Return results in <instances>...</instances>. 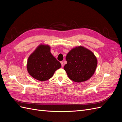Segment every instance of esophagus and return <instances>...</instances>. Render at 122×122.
<instances>
[{
	"instance_id": "34e87169",
	"label": "esophagus",
	"mask_w": 122,
	"mask_h": 122,
	"mask_svg": "<svg viewBox=\"0 0 122 122\" xmlns=\"http://www.w3.org/2000/svg\"><path fill=\"white\" fill-rule=\"evenodd\" d=\"M61 65L62 67H63V66H64V62L61 61Z\"/></svg>"
}]
</instances>
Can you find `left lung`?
Masks as SVG:
<instances>
[{
    "label": "left lung",
    "instance_id": "obj_1",
    "mask_svg": "<svg viewBox=\"0 0 122 122\" xmlns=\"http://www.w3.org/2000/svg\"><path fill=\"white\" fill-rule=\"evenodd\" d=\"M66 60L67 64L64 69L69 78L76 82L89 79L97 68V60L94 54L81 46L70 50Z\"/></svg>",
    "mask_w": 122,
    "mask_h": 122
}]
</instances>
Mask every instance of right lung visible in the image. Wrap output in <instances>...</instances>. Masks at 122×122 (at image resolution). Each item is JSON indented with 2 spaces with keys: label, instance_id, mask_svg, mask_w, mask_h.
I'll return each mask as SVG.
<instances>
[{
  "label": "right lung",
  "instance_id": "right-lung-1",
  "mask_svg": "<svg viewBox=\"0 0 122 122\" xmlns=\"http://www.w3.org/2000/svg\"><path fill=\"white\" fill-rule=\"evenodd\" d=\"M61 64L50 52L47 45H40L29 56L27 69L29 75L35 79L44 81L52 77Z\"/></svg>",
  "mask_w": 122,
  "mask_h": 122
}]
</instances>
